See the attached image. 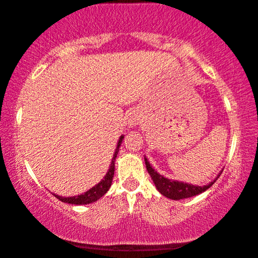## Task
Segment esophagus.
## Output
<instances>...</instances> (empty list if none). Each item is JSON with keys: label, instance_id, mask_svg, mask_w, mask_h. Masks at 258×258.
<instances>
[{"label": "esophagus", "instance_id": "obj_1", "mask_svg": "<svg viewBox=\"0 0 258 258\" xmlns=\"http://www.w3.org/2000/svg\"><path fill=\"white\" fill-rule=\"evenodd\" d=\"M142 120H143L142 114L139 113V111H136L135 110V111H132V113H130V116H128V120H127V123H128L130 128H133V127H137L138 125H141Z\"/></svg>", "mask_w": 258, "mask_h": 258}]
</instances>
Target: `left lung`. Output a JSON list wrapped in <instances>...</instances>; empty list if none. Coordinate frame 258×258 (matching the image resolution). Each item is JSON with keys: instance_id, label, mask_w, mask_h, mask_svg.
Returning <instances> with one entry per match:
<instances>
[{"instance_id": "obj_1", "label": "left lung", "mask_w": 258, "mask_h": 258, "mask_svg": "<svg viewBox=\"0 0 258 258\" xmlns=\"http://www.w3.org/2000/svg\"><path fill=\"white\" fill-rule=\"evenodd\" d=\"M144 161H145V166H147L148 173L150 174L151 179H153L154 184L156 186V188L159 190L160 194L164 197L170 198V200H174V201L197 196V195L202 194V192L207 191L208 188H209L210 186L218 180V178L222 173L220 172L218 176L214 179V181L209 182L208 185L198 186V185L188 184V182H182V181H178V180H172V179L166 178V176L161 175L160 173H157L156 170L153 168V166L149 163V161L145 156H144Z\"/></svg>"}]
</instances>
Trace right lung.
Wrapping results in <instances>:
<instances>
[{
	"instance_id": "right-lung-1",
	"label": "right lung",
	"mask_w": 258,
	"mask_h": 258,
	"mask_svg": "<svg viewBox=\"0 0 258 258\" xmlns=\"http://www.w3.org/2000/svg\"><path fill=\"white\" fill-rule=\"evenodd\" d=\"M123 136H121L119 138V142L116 144V149L115 153L113 155V159H111L109 169H108L107 174L104 175V178L98 182L97 185L92 186L89 191L84 192L82 195H78V196H72V197H62L58 196V195H54L57 200H60L63 203H68V204H74V206H83V204H90L94 203V202L98 201L99 198L103 197L107 191L109 190L111 186V181H113V176H114V169H115V159L117 156V153H119V148L122 143Z\"/></svg>"
}]
</instances>
